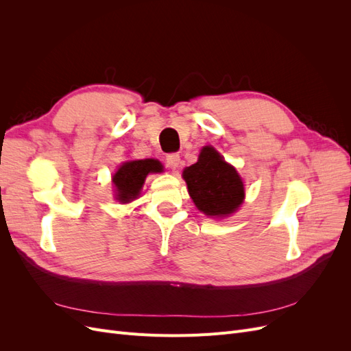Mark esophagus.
<instances>
[{
  "mask_svg": "<svg viewBox=\"0 0 351 351\" xmlns=\"http://www.w3.org/2000/svg\"><path fill=\"white\" fill-rule=\"evenodd\" d=\"M167 164L171 168H177L180 164V155L178 154H168L167 155Z\"/></svg>",
  "mask_w": 351,
  "mask_h": 351,
  "instance_id": "esophagus-1",
  "label": "esophagus"
}]
</instances>
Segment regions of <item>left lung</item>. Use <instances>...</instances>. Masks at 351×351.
Listing matches in <instances>:
<instances>
[{
  "instance_id": "obj_1",
  "label": "left lung",
  "mask_w": 351,
  "mask_h": 351,
  "mask_svg": "<svg viewBox=\"0 0 351 351\" xmlns=\"http://www.w3.org/2000/svg\"><path fill=\"white\" fill-rule=\"evenodd\" d=\"M183 178L197 209L209 217L232 214L244 199L243 182L236 168L212 146L200 151L197 162L184 169Z\"/></svg>"
}]
</instances>
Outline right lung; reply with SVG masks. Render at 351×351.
I'll return each mask as SVG.
<instances>
[{"mask_svg":"<svg viewBox=\"0 0 351 351\" xmlns=\"http://www.w3.org/2000/svg\"><path fill=\"white\" fill-rule=\"evenodd\" d=\"M159 171H162V165L156 159H141V161L124 162L112 177L117 193H119L117 199L123 204L133 200L139 195L146 176Z\"/></svg>","mask_w":351,"mask_h":351,"instance_id":"add662e5","label":"right lung"}]
</instances>
